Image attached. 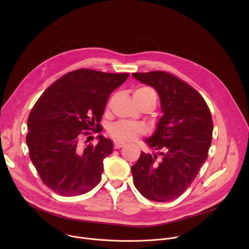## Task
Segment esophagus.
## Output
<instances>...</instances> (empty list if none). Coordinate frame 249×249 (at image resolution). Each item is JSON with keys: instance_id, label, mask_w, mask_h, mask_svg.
<instances>
[{"instance_id": "1", "label": "esophagus", "mask_w": 249, "mask_h": 249, "mask_svg": "<svg viewBox=\"0 0 249 249\" xmlns=\"http://www.w3.org/2000/svg\"><path fill=\"white\" fill-rule=\"evenodd\" d=\"M125 146V143L124 142H121V141H114V147L116 148V149H119V148H122V147H124Z\"/></svg>"}]
</instances>
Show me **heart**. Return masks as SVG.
<instances>
[{
  "label": "heart",
  "instance_id": "b5f03b06",
  "mask_svg": "<svg viewBox=\"0 0 249 249\" xmlns=\"http://www.w3.org/2000/svg\"><path fill=\"white\" fill-rule=\"evenodd\" d=\"M135 99L139 102H145L151 99L157 100L156 91L150 87L139 88L134 93ZM145 133V127L141 124H137L131 121L122 120L116 122L108 128V134L116 140L132 141L135 140L138 136Z\"/></svg>",
  "mask_w": 249,
  "mask_h": 249
}]
</instances>
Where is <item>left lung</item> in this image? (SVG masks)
I'll return each mask as SVG.
<instances>
[{"instance_id": "left-lung-1", "label": "left lung", "mask_w": 249, "mask_h": 249, "mask_svg": "<svg viewBox=\"0 0 249 249\" xmlns=\"http://www.w3.org/2000/svg\"><path fill=\"white\" fill-rule=\"evenodd\" d=\"M132 76L156 89L163 112L155 134L146 140L159 153H141L131 167L134 184L150 200L172 201L190 186L208 158L213 136L211 111L194 88L170 73L152 71Z\"/></svg>"}]
</instances>
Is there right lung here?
Masks as SVG:
<instances>
[{
    "mask_svg": "<svg viewBox=\"0 0 249 249\" xmlns=\"http://www.w3.org/2000/svg\"><path fill=\"white\" fill-rule=\"evenodd\" d=\"M128 77L78 69L59 78L35 102L27 119L26 144L42 182L53 192L78 196L100 181L112 141L98 135L96 145H84L83 139L101 132L106 102Z\"/></svg>",
    "mask_w": 249,
    "mask_h": 249,
    "instance_id": "1",
    "label": "right lung"
}]
</instances>
